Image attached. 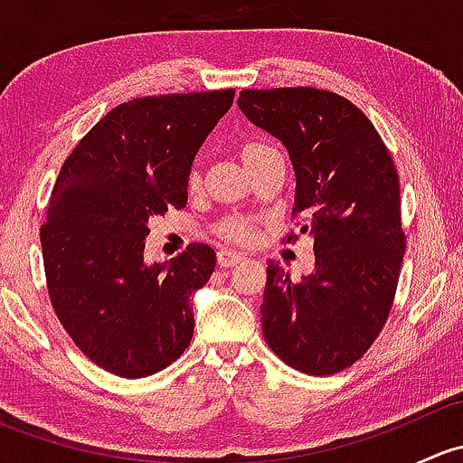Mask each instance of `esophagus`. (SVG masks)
Returning <instances> with one entry per match:
<instances>
[{"label": "esophagus", "instance_id": "obj_1", "mask_svg": "<svg viewBox=\"0 0 463 463\" xmlns=\"http://www.w3.org/2000/svg\"><path fill=\"white\" fill-rule=\"evenodd\" d=\"M241 260H244V255L232 253V250H219V253H217V264L222 266V269H228V266L240 264Z\"/></svg>", "mask_w": 463, "mask_h": 463}]
</instances>
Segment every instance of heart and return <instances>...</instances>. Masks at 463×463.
Masks as SVG:
<instances>
[{"mask_svg": "<svg viewBox=\"0 0 463 463\" xmlns=\"http://www.w3.org/2000/svg\"><path fill=\"white\" fill-rule=\"evenodd\" d=\"M266 149H269V145L250 141V143L241 145L240 156H241V161L246 163V167H249L261 152H266ZM190 181L194 184V181H197V175L190 176ZM217 232L222 237H226V240L246 241V240H250V235H253V219L241 217V214H232V217H226L222 223H219Z\"/></svg>", "mask_w": 463, "mask_h": 463, "instance_id": "b5f03b06", "label": "heart"}]
</instances>
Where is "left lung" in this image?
Here are the masks:
<instances>
[{"instance_id": "1", "label": "left lung", "mask_w": 463, "mask_h": 463, "mask_svg": "<svg viewBox=\"0 0 463 463\" xmlns=\"http://www.w3.org/2000/svg\"><path fill=\"white\" fill-rule=\"evenodd\" d=\"M237 105L287 147L293 214H305L300 232L316 253L300 282L269 261L264 338L302 374L343 372L372 347L394 302L405 253L396 167L370 118L338 93L244 89Z\"/></svg>"}]
</instances>
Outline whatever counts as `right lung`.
<instances>
[{"label": "right lung", "instance_id": "right-lung-1", "mask_svg": "<svg viewBox=\"0 0 463 463\" xmlns=\"http://www.w3.org/2000/svg\"><path fill=\"white\" fill-rule=\"evenodd\" d=\"M235 91L165 93L114 107L60 170L40 231L51 305L87 358L123 378L156 374L193 340V296L214 250L143 258L149 219L184 208L193 161Z\"/></svg>", "mask_w": 463, "mask_h": 463}]
</instances>
